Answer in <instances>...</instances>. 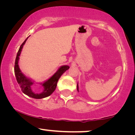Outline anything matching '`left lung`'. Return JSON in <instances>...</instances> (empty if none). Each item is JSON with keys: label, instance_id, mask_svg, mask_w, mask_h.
I'll return each mask as SVG.
<instances>
[{"label": "left lung", "instance_id": "1", "mask_svg": "<svg viewBox=\"0 0 135 135\" xmlns=\"http://www.w3.org/2000/svg\"><path fill=\"white\" fill-rule=\"evenodd\" d=\"M77 90H78V91H79V87H78V84H77Z\"/></svg>", "mask_w": 135, "mask_h": 135}]
</instances>
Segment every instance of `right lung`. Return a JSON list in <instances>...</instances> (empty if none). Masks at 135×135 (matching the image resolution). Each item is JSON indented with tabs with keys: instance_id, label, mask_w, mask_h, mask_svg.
<instances>
[{
	"instance_id": "obj_1",
	"label": "right lung",
	"mask_w": 135,
	"mask_h": 135,
	"mask_svg": "<svg viewBox=\"0 0 135 135\" xmlns=\"http://www.w3.org/2000/svg\"><path fill=\"white\" fill-rule=\"evenodd\" d=\"M28 38V37H27ZM27 38L26 39L23 43L21 44L20 46L19 50H18L17 53V55H16L15 62V74L16 80L17 82L19 84V85L21 88L22 91L26 95L29 96L31 98L35 99H41L47 97L51 95L53 91L56 89L57 83L59 79L60 78L62 74L64 72L67 71V70L69 68V66H62L61 67L60 69L58 70V71L51 77L49 80L46 81L42 84V85L44 87V90L42 93L40 94L34 93V92L31 90V85L33 84V82L29 79H27L23 73L20 71L19 66H18V60H19V56L21 53V49L23 48L24 44H25L26 41L27 39Z\"/></svg>"
}]
</instances>
